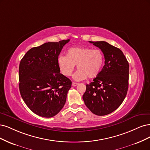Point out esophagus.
<instances>
[{"instance_id":"esophagus-1","label":"esophagus","mask_w":150,"mask_h":150,"mask_svg":"<svg viewBox=\"0 0 150 150\" xmlns=\"http://www.w3.org/2000/svg\"><path fill=\"white\" fill-rule=\"evenodd\" d=\"M72 86H77L79 85V83H76V82H72Z\"/></svg>"}]
</instances>
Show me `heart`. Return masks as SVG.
<instances>
[{
	"label": "heart",
	"instance_id": "1",
	"mask_svg": "<svg viewBox=\"0 0 150 150\" xmlns=\"http://www.w3.org/2000/svg\"><path fill=\"white\" fill-rule=\"evenodd\" d=\"M103 53L100 49H92L88 47L70 48L67 54L60 55L57 63L61 73L67 76H70L75 65L78 70L74 75V79L81 81L86 78L93 79L97 76L104 64Z\"/></svg>",
	"mask_w": 150,
	"mask_h": 150
}]
</instances>
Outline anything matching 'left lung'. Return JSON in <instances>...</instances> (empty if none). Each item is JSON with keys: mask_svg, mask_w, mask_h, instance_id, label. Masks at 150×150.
<instances>
[{"mask_svg": "<svg viewBox=\"0 0 150 150\" xmlns=\"http://www.w3.org/2000/svg\"><path fill=\"white\" fill-rule=\"evenodd\" d=\"M89 42L101 49L105 61L100 74L86 85L83 100L93 113L103 116L117 110L127 95L129 64L118 48L104 41Z\"/></svg>", "mask_w": 150, "mask_h": 150, "instance_id": "left-lung-1", "label": "left lung"}]
</instances>
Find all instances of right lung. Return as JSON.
I'll return each mask as SVG.
<instances>
[{
	"instance_id": "1",
	"label": "right lung",
	"mask_w": 150,
	"mask_h": 150,
	"mask_svg": "<svg viewBox=\"0 0 150 150\" xmlns=\"http://www.w3.org/2000/svg\"><path fill=\"white\" fill-rule=\"evenodd\" d=\"M69 41L47 42L32 48L20 62L21 96L30 110L40 117H54L66 102L71 81L60 73L57 59L63 47Z\"/></svg>"
}]
</instances>
